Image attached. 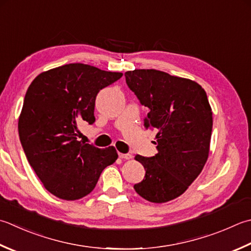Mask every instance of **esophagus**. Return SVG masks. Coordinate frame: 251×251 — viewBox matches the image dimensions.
<instances>
[{"mask_svg": "<svg viewBox=\"0 0 251 251\" xmlns=\"http://www.w3.org/2000/svg\"><path fill=\"white\" fill-rule=\"evenodd\" d=\"M119 156L121 159H124V160H129V159H131V154H129V153H119Z\"/></svg>", "mask_w": 251, "mask_h": 251, "instance_id": "1", "label": "esophagus"}]
</instances>
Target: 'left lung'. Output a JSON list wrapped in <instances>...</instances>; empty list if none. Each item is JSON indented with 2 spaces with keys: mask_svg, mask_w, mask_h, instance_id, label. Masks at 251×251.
Instances as JSON below:
<instances>
[{
  "mask_svg": "<svg viewBox=\"0 0 251 251\" xmlns=\"http://www.w3.org/2000/svg\"><path fill=\"white\" fill-rule=\"evenodd\" d=\"M125 77L149 107L145 127L156 130L158 145L154 156H135L146 175L134 188L150 202H168L187 190L208 160L213 119L207 93L194 80L156 70L128 71Z\"/></svg>",
  "mask_w": 251,
  "mask_h": 251,
  "instance_id": "left-lung-1",
  "label": "left lung"
}]
</instances>
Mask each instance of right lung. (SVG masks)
<instances>
[{"instance_id": "right-lung-1", "label": "right lung", "mask_w": 251, "mask_h": 251, "mask_svg": "<svg viewBox=\"0 0 251 251\" xmlns=\"http://www.w3.org/2000/svg\"><path fill=\"white\" fill-rule=\"evenodd\" d=\"M122 73L81 63L66 64L34 78L18 120L19 138L29 164L48 191L63 200L90 194L102 171L114 163V147L99 149L77 140L78 124L95 123L98 92Z\"/></svg>"}]
</instances>
